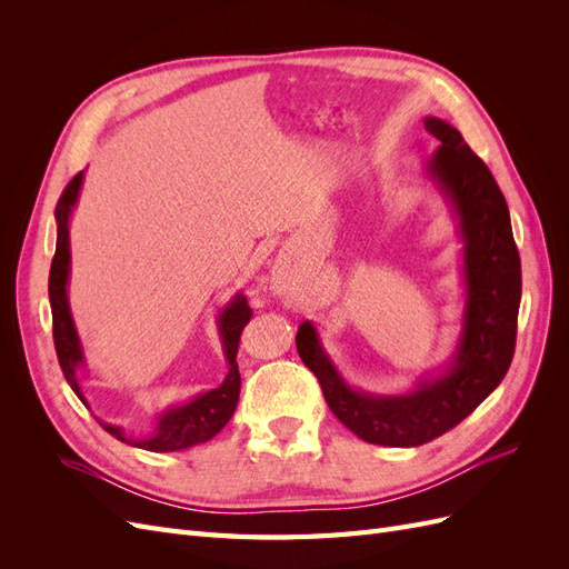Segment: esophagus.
<instances>
[{"label": "esophagus", "mask_w": 569, "mask_h": 569, "mask_svg": "<svg viewBox=\"0 0 569 569\" xmlns=\"http://www.w3.org/2000/svg\"><path fill=\"white\" fill-rule=\"evenodd\" d=\"M274 291H278V295H287L289 291V280H284V278H274Z\"/></svg>", "instance_id": "obj_1"}]
</instances>
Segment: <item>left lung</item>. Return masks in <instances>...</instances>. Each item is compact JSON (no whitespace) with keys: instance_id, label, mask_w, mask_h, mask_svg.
<instances>
[{"instance_id":"1","label":"left lung","mask_w":569,"mask_h":569,"mask_svg":"<svg viewBox=\"0 0 569 569\" xmlns=\"http://www.w3.org/2000/svg\"><path fill=\"white\" fill-rule=\"evenodd\" d=\"M425 130L439 147L429 173L453 201L465 239L468 306L453 370L406 396L358 393L320 349L313 325L297 332V351L339 422L380 446H420L462 422L501 385L518 339L522 270L501 187L453 126L427 118Z\"/></svg>"}]
</instances>
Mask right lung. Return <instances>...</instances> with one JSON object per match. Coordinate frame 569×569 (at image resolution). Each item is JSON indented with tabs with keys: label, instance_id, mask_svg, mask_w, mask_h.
I'll list each match as a JSON object with an SVG mask.
<instances>
[{
	"label": "right lung",
	"instance_id": "right-lung-1",
	"mask_svg": "<svg viewBox=\"0 0 569 569\" xmlns=\"http://www.w3.org/2000/svg\"><path fill=\"white\" fill-rule=\"evenodd\" d=\"M80 182H82V173L73 176L71 182L63 187V192L57 201L54 216H57L59 234H57V253L51 258V268H49V303H51V335H54V349H57L61 372L66 377V382L76 391L78 399L84 403L82 391L76 380V370L82 366V351H80V341L76 335L71 311H68V299H66L68 263H71V251H68V216H71V209L78 199ZM251 316L253 311L244 297H237L220 316V335H222V343H226L230 372L226 377V382H222L218 389L206 391L197 396L194 401L163 412L157 432L151 437L130 441L123 435V429L113 425H104L107 432L118 441H126L137 446V449H147L157 453L182 451V449H189V446L213 439L220 429L228 425V420L232 418V412L237 408L239 387H242V377H239V366H237V351H239V339H242V330L251 320Z\"/></svg>",
	"mask_w": 569,
	"mask_h": 569
}]
</instances>
